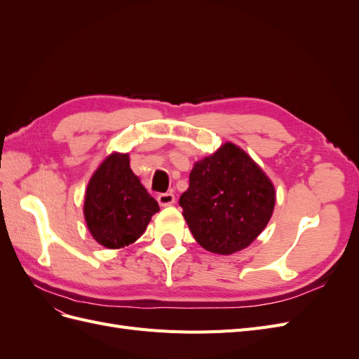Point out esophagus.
I'll use <instances>...</instances> for the list:
<instances>
[{
  "label": "esophagus",
  "instance_id": "obj_1",
  "mask_svg": "<svg viewBox=\"0 0 359 359\" xmlns=\"http://www.w3.org/2000/svg\"><path fill=\"white\" fill-rule=\"evenodd\" d=\"M157 201L161 206L172 205V203H175V194L170 193V191L169 193H160L157 196Z\"/></svg>",
  "mask_w": 359,
  "mask_h": 359
}]
</instances>
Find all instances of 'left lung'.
Masks as SVG:
<instances>
[{"label":"left lung","mask_w":359,"mask_h":359,"mask_svg":"<svg viewBox=\"0 0 359 359\" xmlns=\"http://www.w3.org/2000/svg\"><path fill=\"white\" fill-rule=\"evenodd\" d=\"M276 191L256 163L227 142L190 172L180 206L190 231L205 250L232 255L252 244L265 229Z\"/></svg>","instance_id":"left-lung-1"}]
</instances>
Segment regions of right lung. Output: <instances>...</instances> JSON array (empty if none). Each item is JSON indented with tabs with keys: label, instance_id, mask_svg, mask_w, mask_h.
Returning <instances> with one entry per match:
<instances>
[{
	"label": "right lung",
	"instance_id": "1",
	"mask_svg": "<svg viewBox=\"0 0 359 359\" xmlns=\"http://www.w3.org/2000/svg\"><path fill=\"white\" fill-rule=\"evenodd\" d=\"M158 210L157 201L130 169L128 154L107 157L86 189V224L94 240L107 248L135 243Z\"/></svg>",
	"mask_w": 359,
	"mask_h": 359
}]
</instances>
